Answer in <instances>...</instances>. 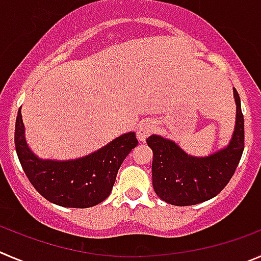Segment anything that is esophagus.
Segmentation results:
<instances>
[{"label": "esophagus", "instance_id": "34e87169", "mask_svg": "<svg viewBox=\"0 0 261 261\" xmlns=\"http://www.w3.org/2000/svg\"><path fill=\"white\" fill-rule=\"evenodd\" d=\"M155 129H156L155 121L150 120V119H147V120H142L140 123V125H138V128H137L138 140H140L141 142H145L146 138H147L148 136H150L151 133L155 130Z\"/></svg>", "mask_w": 261, "mask_h": 261}]
</instances>
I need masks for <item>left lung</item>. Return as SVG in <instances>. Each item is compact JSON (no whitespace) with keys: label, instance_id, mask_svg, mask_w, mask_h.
<instances>
[{"label":"left lung","instance_id":"left-lung-1","mask_svg":"<svg viewBox=\"0 0 261 261\" xmlns=\"http://www.w3.org/2000/svg\"><path fill=\"white\" fill-rule=\"evenodd\" d=\"M237 115L232 140L213 155L197 158L175 142L152 135L146 140L153 152L152 186L163 201L188 206L215 197L230 180L245 147V121L238 92L233 88Z\"/></svg>","mask_w":261,"mask_h":261}]
</instances>
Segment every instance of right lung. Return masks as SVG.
Masks as SVG:
<instances>
[{
	"label": "right lung",
	"instance_id": "1",
	"mask_svg": "<svg viewBox=\"0 0 261 261\" xmlns=\"http://www.w3.org/2000/svg\"><path fill=\"white\" fill-rule=\"evenodd\" d=\"M138 145L135 132L111 141L100 150L75 160H42L25 141L21 111L15 123V148L24 173L49 202L64 207L95 206L111 193L124 159Z\"/></svg>",
	"mask_w": 261,
	"mask_h": 261
}]
</instances>
